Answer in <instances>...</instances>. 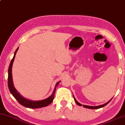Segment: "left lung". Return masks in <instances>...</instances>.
Masks as SVG:
<instances>
[{
	"mask_svg": "<svg viewBox=\"0 0 125 125\" xmlns=\"http://www.w3.org/2000/svg\"><path fill=\"white\" fill-rule=\"evenodd\" d=\"M73 98H74V100H75V102L76 103V104H77V105H79V106H83V108H88V109H99V108H103V107H104V106H105L106 105H107L108 104L109 102H110L111 100V99H113V98H111V99L109 100V101H108V102L107 103H105V104H103V105H98V106H89V105H82L81 104H80V103H78L77 100H76V99H75V97H74V95H73Z\"/></svg>",
	"mask_w": 125,
	"mask_h": 125,
	"instance_id": "obj_1",
	"label": "left lung"
}]
</instances>
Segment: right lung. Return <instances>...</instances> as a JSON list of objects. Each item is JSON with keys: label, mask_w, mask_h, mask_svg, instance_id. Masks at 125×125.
<instances>
[{"label": "right lung", "mask_w": 125, "mask_h": 125, "mask_svg": "<svg viewBox=\"0 0 125 125\" xmlns=\"http://www.w3.org/2000/svg\"><path fill=\"white\" fill-rule=\"evenodd\" d=\"M19 49V47L17 48V49L15 51L14 57H13L11 61L9 67L8 69V87L9 89L10 93H11V94L14 96V98L17 100V101L20 104L26 107V108H32V109H37V108H43V107L47 106L49 105L50 104L52 103V102L53 101L54 98V94L56 91V88L58 86V85L60 83V81L56 83L55 86L54 87V89L52 95L49 96V97L46 98L45 99L42 100H31L26 99V98H24L22 97L18 91L16 90V89L15 88L14 83H13V81H12V64L14 62V59L15 58V55H16V52L17 50Z\"/></svg>", "instance_id": "obj_1"}]
</instances>
